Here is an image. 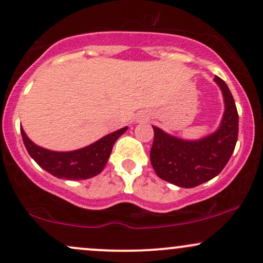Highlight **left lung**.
Listing matches in <instances>:
<instances>
[{
	"label": "left lung",
	"instance_id": "8db88e82",
	"mask_svg": "<svg viewBox=\"0 0 263 263\" xmlns=\"http://www.w3.org/2000/svg\"><path fill=\"white\" fill-rule=\"evenodd\" d=\"M214 81L222 90L225 113L220 128L200 140H182L153 126L150 161L156 175L180 187H195L222 171L234 153L238 135V114L234 97L222 79Z\"/></svg>",
	"mask_w": 263,
	"mask_h": 263
}]
</instances>
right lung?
Wrapping results in <instances>:
<instances>
[{
    "mask_svg": "<svg viewBox=\"0 0 263 263\" xmlns=\"http://www.w3.org/2000/svg\"><path fill=\"white\" fill-rule=\"evenodd\" d=\"M128 126L105 135L102 139L73 152H52L36 145L21 128L23 143L28 154L42 169L58 179H90L104 169L111 149L118 138L126 132Z\"/></svg>",
    "mask_w": 263,
    "mask_h": 263,
    "instance_id": "1",
    "label": "right lung"
}]
</instances>
